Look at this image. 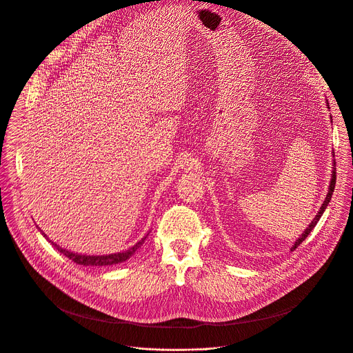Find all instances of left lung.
<instances>
[{
  "instance_id": "1",
  "label": "left lung",
  "mask_w": 353,
  "mask_h": 353,
  "mask_svg": "<svg viewBox=\"0 0 353 353\" xmlns=\"http://www.w3.org/2000/svg\"><path fill=\"white\" fill-rule=\"evenodd\" d=\"M327 106H328V102H327ZM330 109V108H328ZM332 120V119H331ZM332 158H334V152H332ZM332 174H331V181H330V187H328V192H327V196H325V199H324V203L321 204V207H320V211L317 212V215H316V218L312 221V223L305 229V232L300 234V237L294 241V244L290 247V251H293L300 243H303V240L310 234V232L314 229V226L317 225V222L320 221V218H321V215L324 214V211H325V208H327V205L330 204V201H331V196H332V192H334V188H335V180H336V170H335V159L332 161Z\"/></svg>"
}]
</instances>
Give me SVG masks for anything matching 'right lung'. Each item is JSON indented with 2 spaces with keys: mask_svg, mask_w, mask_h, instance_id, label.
Wrapping results in <instances>:
<instances>
[{
  "mask_svg": "<svg viewBox=\"0 0 353 353\" xmlns=\"http://www.w3.org/2000/svg\"><path fill=\"white\" fill-rule=\"evenodd\" d=\"M41 234L44 236V239H47V236L41 232ZM148 237L143 236L138 243H135L132 247H130L128 250L125 251H121V253H114V254H106V256H85V254H77V253H72V251H68L60 245H57L56 243L50 241L52 243L61 254H64L65 257H68L70 260H72L74 263L79 264V265H85V267H106V265H116V264H120V263H124L127 261L131 256H134L135 251L143 244L145 239ZM48 240V239H47Z\"/></svg>",
  "mask_w": 353,
  "mask_h": 353,
  "instance_id": "obj_1",
  "label": "right lung"
}]
</instances>
